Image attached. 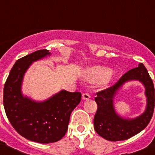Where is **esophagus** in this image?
<instances>
[{"label":"esophagus","mask_w":155,"mask_h":155,"mask_svg":"<svg viewBox=\"0 0 155 155\" xmlns=\"http://www.w3.org/2000/svg\"><path fill=\"white\" fill-rule=\"evenodd\" d=\"M90 95L88 94H87V93H83L82 94V98L84 100H87V99H89L90 98Z\"/></svg>","instance_id":"esophagus-1"}]
</instances>
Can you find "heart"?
<instances>
[{
  "instance_id": "1",
  "label": "heart",
  "mask_w": 155,
  "mask_h": 155,
  "mask_svg": "<svg viewBox=\"0 0 155 155\" xmlns=\"http://www.w3.org/2000/svg\"><path fill=\"white\" fill-rule=\"evenodd\" d=\"M85 77L88 81L96 82L101 81V83L105 84L112 80L113 73L109 68L102 66H95L86 71Z\"/></svg>"
}]
</instances>
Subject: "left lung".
Masks as SVG:
<instances>
[{
    "mask_svg": "<svg viewBox=\"0 0 155 155\" xmlns=\"http://www.w3.org/2000/svg\"><path fill=\"white\" fill-rule=\"evenodd\" d=\"M130 80H139L145 87L147 106L145 113L134 119L123 118L116 113L113 98L118 90ZM94 101L98 109L94 117V128L97 134L110 141L124 140L139 134L148 125L154 109V87L152 79L143 64L127 71L114 85L96 93Z\"/></svg>",
    "mask_w": 155,
    "mask_h": 155,
    "instance_id": "1",
    "label": "left lung"
}]
</instances>
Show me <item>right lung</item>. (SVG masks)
Here are the masks:
<instances>
[{
  "mask_svg": "<svg viewBox=\"0 0 155 155\" xmlns=\"http://www.w3.org/2000/svg\"><path fill=\"white\" fill-rule=\"evenodd\" d=\"M50 55L49 50H40L18 60L4 87V107L12 127L23 137L41 143L57 142L65 135L71 113L81 99V92L65 90L43 102L23 95L25 73L32 63Z\"/></svg>",
  "mask_w": 155,
  "mask_h": 155,
  "instance_id": "right-lung-1",
  "label": "right lung"
}]
</instances>
